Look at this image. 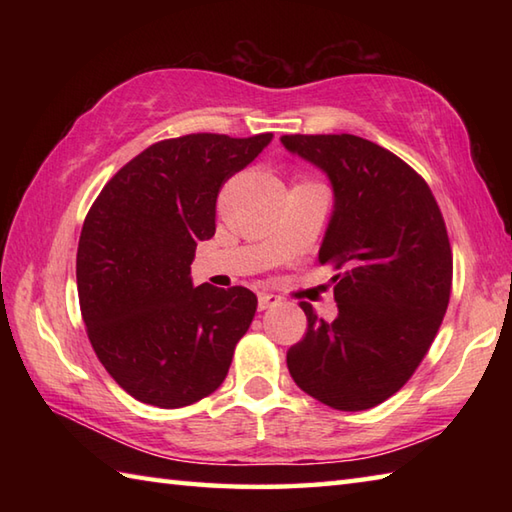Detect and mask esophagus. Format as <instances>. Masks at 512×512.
Returning <instances> with one entry per match:
<instances>
[{
	"mask_svg": "<svg viewBox=\"0 0 512 512\" xmlns=\"http://www.w3.org/2000/svg\"><path fill=\"white\" fill-rule=\"evenodd\" d=\"M281 303V297L273 295V292H262L259 295V310H268V308H275Z\"/></svg>",
	"mask_w": 512,
	"mask_h": 512,
	"instance_id": "1",
	"label": "esophagus"
}]
</instances>
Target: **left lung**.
Returning a JSON list of instances; mask_svg holds the SVG:
<instances>
[{
  "instance_id": "left-lung-1",
  "label": "left lung",
  "mask_w": 512,
  "mask_h": 512,
  "mask_svg": "<svg viewBox=\"0 0 512 512\" xmlns=\"http://www.w3.org/2000/svg\"><path fill=\"white\" fill-rule=\"evenodd\" d=\"M281 145L332 184L319 262L341 268L332 323L301 301L308 330L288 350L290 376L332 409H372L407 383L436 339L453 279L447 226L427 182L372 140L295 134Z\"/></svg>"
}]
</instances>
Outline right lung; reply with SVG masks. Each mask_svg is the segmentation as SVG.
Instances as JSON below:
<instances>
[{"label": "right lung", "mask_w": 512, "mask_h": 512, "mask_svg": "<svg viewBox=\"0 0 512 512\" xmlns=\"http://www.w3.org/2000/svg\"><path fill=\"white\" fill-rule=\"evenodd\" d=\"M273 134H189L147 147L85 217L76 286L90 343L129 396L193 405L224 383L257 297L244 286H193L195 246L215 235L222 184Z\"/></svg>", "instance_id": "obj_1"}]
</instances>
